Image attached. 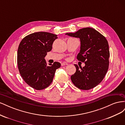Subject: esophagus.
<instances>
[{"mask_svg": "<svg viewBox=\"0 0 125 125\" xmlns=\"http://www.w3.org/2000/svg\"><path fill=\"white\" fill-rule=\"evenodd\" d=\"M68 65V63H66V62H62V64H61L62 66H66V65Z\"/></svg>", "mask_w": 125, "mask_h": 125, "instance_id": "1", "label": "esophagus"}]
</instances>
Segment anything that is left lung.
I'll return each instance as SVG.
<instances>
[{
	"mask_svg": "<svg viewBox=\"0 0 125 125\" xmlns=\"http://www.w3.org/2000/svg\"><path fill=\"white\" fill-rule=\"evenodd\" d=\"M66 35L80 39V51L77 58L85 63L83 68L74 64L76 71L71 76L72 82L81 90L94 88L103 80L108 69L110 54L106 39L91 28H83Z\"/></svg>",
	"mask_w": 125,
	"mask_h": 125,
	"instance_id": "obj_1",
	"label": "left lung"
}]
</instances>
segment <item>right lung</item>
Segmentation results:
<instances>
[{"label": "right lung", "instance_id": "add662e5", "mask_svg": "<svg viewBox=\"0 0 125 125\" xmlns=\"http://www.w3.org/2000/svg\"><path fill=\"white\" fill-rule=\"evenodd\" d=\"M57 38V35L51 33L35 32L24 37L19 45V71L24 81L33 89L46 88L52 82L56 69L61 66L56 62L47 66L44 58Z\"/></svg>", "mask_w": 125, "mask_h": 125}]
</instances>
